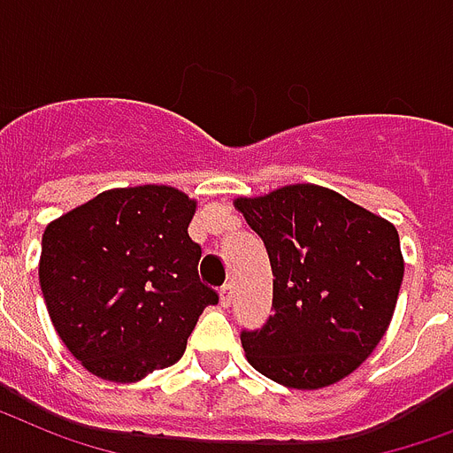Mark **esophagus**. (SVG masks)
Here are the masks:
<instances>
[{
  "label": "esophagus",
  "mask_w": 453,
  "mask_h": 453,
  "mask_svg": "<svg viewBox=\"0 0 453 453\" xmlns=\"http://www.w3.org/2000/svg\"><path fill=\"white\" fill-rule=\"evenodd\" d=\"M219 298H222L224 308H229L231 301H234V287H231V284H224L222 291H219Z\"/></svg>",
  "instance_id": "1"
}]
</instances>
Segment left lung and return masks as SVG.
Returning a JSON list of instances; mask_svg holds the SVG:
<instances>
[{
    "mask_svg": "<svg viewBox=\"0 0 453 453\" xmlns=\"http://www.w3.org/2000/svg\"><path fill=\"white\" fill-rule=\"evenodd\" d=\"M234 205L263 239L274 274V315L241 332L248 363L291 389L351 375L396 308L403 257L394 224L312 183Z\"/></svg>",
    "mask_w": 453,
    "mask_h": 453,
    "instance_id": "obj_1",
    "label": "left lung"
}]
</instances>
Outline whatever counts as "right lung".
Instances as JSON below:
<instances>
[{"label":"right lung","mask_w":453,"mask_h":453,"mask_svg":"<svg viewBox=\"0 0 453 453\" xmlns=\"http://www.w3.org/2000/svg\"><path fill=\"white\" fill-rule=\"evenodd\" d=\"M196 203L169 186L104 190L42 234L40 288L52 325L85 370L138 382L169 368L219 296L198 277Z\"/></svg>","instance_id":"1"}]
</instances>
